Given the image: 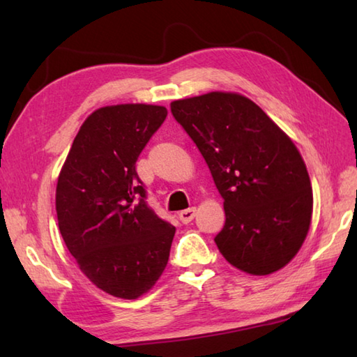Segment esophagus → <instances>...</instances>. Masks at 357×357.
Here are the masks:
<instances>
[{
  "label": "esophagus",
  "mask_w": 357,
  "mask_h": 357,
  "mask_svg": "<svg viewBox=\"0 0 357 357\" xmlns=\"http://www.w3.org/2000/svg\"><path fill=\"white\" fill-rule=\"evenodd\" d=\"M195 216H196V208H187V210H183L179 213V219H181V222L183 224H188V222H192L193 219H195Z\"/></svg>",
  "instance_id": "1"
}]
</instances>
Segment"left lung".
<instances>
[{"label": "left lung", "mask_w": 357, "mask_h": 357, "mask_svg": "<svg viewBox=\"0 0 357 357\" xmlns=\"http://www.w3.org/2000/svg\"><path fill=\"white\" fill-rule=\"evenodd\" d=\"M224 199L219 252L250 275L290 262L312 222L313 192L291 139L248 98L211 92L170 104Z\"/></svg>", "instance_id": "left-lung-1"}]
</instances>
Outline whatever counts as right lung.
I'll return each instance as SVG.
<instances>
[{
  "instance_id": "right-lung-1",
  "label": "right lung",
  "mask_w": 357,
  "mask_h": 357,
  "mask_svg": "<svg viewBox=\"0 0 357 357\" xmlns=\"http://www.w3.org/2000/svg\"><path fill=\"white\" fill-rule=\"evenodd\" d=\"M161 105L98 109L75 138L59 173L56 216L82 273L112 296L136 299L169 262L174 227L147 204L136 161L162 126Z\"/></svg>"
}]
</instances>
